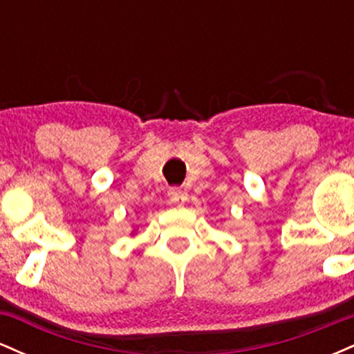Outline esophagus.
Listing matches in <instances>:
<instances>
[{"mask_svg":"<svg viewBox=\"0 0 354 354\" xmlns=\"http://www.w3.org/2000/svg\"><path fill=\"white\" fill-rule=\"evenodd\" d=\"M168 196L174 205H183V203L186 201V193H183L180 189H169Z\"/></svg>","mask_w":354,"mask_h":354,"instance_id":"1","label":"esophagus"}]
</instances>
